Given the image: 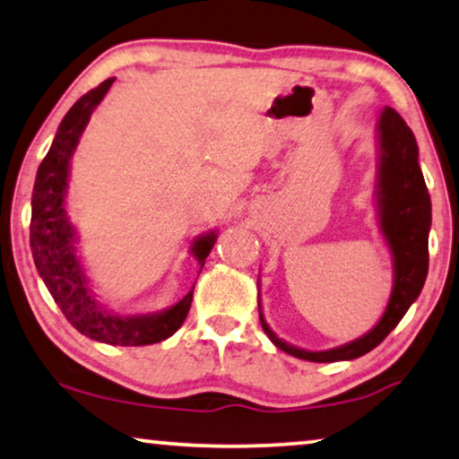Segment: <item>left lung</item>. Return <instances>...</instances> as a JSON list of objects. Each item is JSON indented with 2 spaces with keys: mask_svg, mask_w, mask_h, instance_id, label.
<instances>
[{
  "mask_svg": "<svg viewBox=\"0 0 459 459\" xmlns=\"http://www.w3.org/2000/svg\"><path fill=\"white\" fill-rule=\"evenodd\" d=\"M377 183L375 204L383 237L394 259V286L387 307L371 332L330 351H305L280 340L265 324L257 297L259 321L264 332L280 351L311 362L352 360L379 346L389 332L406 316L410 305L419 299L429 272V230L430 195L419 164V143L406 121L385 107L377 119ZM259 289V280H257Z\"/></svg>",
  "mask_w": 459,
  "mask_h": 459,
  "instance_id": "1",
  "label": "left lung"
}]
</instances>
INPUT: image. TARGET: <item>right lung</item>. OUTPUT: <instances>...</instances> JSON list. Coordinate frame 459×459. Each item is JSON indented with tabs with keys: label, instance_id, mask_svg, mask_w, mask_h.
I'll use <instances>...</instances> for the list:
<instances>
[{
	"label": "right lung",
	"instance_id": "1",
	"mask_svg": "<svg viewBox=\"0 0 459 459\" xmlns=\"http://www.w3.org/2000/svg\"><path fill=\"white\" fill-rule=\"evenodd\" d=\"M115 78H108L94 91L86 92L65 117L61 119L49 152L40 162L32 189V218H30V249L39 276L65 319L84 336L105 342L111 346H148L173 336L186 321L194 290H189L179 303L164 311L146 316H119L102 307L88 284L76 245V229L65 210L67 179L70 162L80 135L99 102L105 99ZM216 243V232L200 235L191 245L200 272L206 264L208 253Z\"/></svg>",
	"mask_w": 459,
	"mask_h": 459
}]
</instances>
